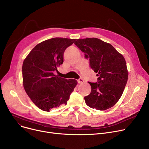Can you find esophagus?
Here are the masks:
<instances>
[{"instance_id":"1","label":"esophagus","mask_w":149,"mask_h":149,"mask_svg":"<svg viewBox=\"0 0 149 149\" xmlns=\"http://www.w3.org/2000/svg\"><path fill=\"white\" fill-rule=\"evenodd\" d=\"M77 82L79 83H84V80L82 79H79L77 80Z\"/></svg>"}]
</instances>
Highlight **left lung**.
Listing matches in <instances>:
<instances>
[{"label": "left lung", "instance_id": "8db88e82", "mask_svg": "<svg viewBox=\"0 0 149 149\" xmlns=\"http://www.w3.org/2000/svg\"><path fill=\"white\" fill-rule=\"evenodd\" d=\"M74 44L89 59V65L97 73V82H88L90 94L86 104L97 110L113 107L121 98L128 79L126 62L114 47L97 38L77 39Z\"/></svg>", "mask_w": 149, "mask_h": 149}]
</instances>
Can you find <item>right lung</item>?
Instances as JSON below:
<instances>
[{"label": "right lung", "instance_id": "right-lung-1", "mask_svg": "<svg viewBox=\"0 0 149 149\" xmlns=\"http://www.w3.org/2000/svg\"><path fill=\"white\" fill-rule=\"evenodd\" d=\"M76 39L56 37L37 45L23 61V87L33 102L41 110L66 104L77 80L63 79L54 74L63 63L66 49Z\"/></svg>", "mask_w": 149, "mask_h": 149}]
</instances>
